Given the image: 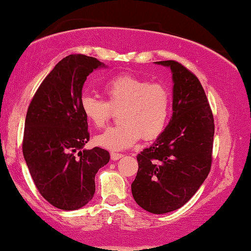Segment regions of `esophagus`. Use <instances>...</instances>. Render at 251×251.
Masks as SVG:
<instances>
[{"label":"esophagus","mask_w":251,"mask_h":251,"mask_svg":"<svg viewBox=\"0 0 251 251\" xmlns=\"http://www.w3.org/2000/svg\"><path fill=\"white\" fill-rule=\"evenodd\" d=\"M121 157H123V155L120 154V152H114V151L111 152V158L113 159V161H118V159H120Z\"/></svg>","instance_id":"1"}]
</instances>
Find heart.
<instances>
[{
  "mask_svg": "<svg viewBox=\"0 0 251 251\" xmlns=\"http://www.w3.org/2000/svg\"><path fill=\"white\" fill-rule=\"evenodd\" d=\"M103 92L106 100L93 95H83L80 100L83 115L95 128H104L114 111H121V125L99 134L95 138L99 146L122 151L140 138L151 140L164 131L172 108V93L164 83L132 75H119L105 82Z\"/></svg>",
  "mask_w": 251,
  "mask_h": 251,
  "instance_id": "b5f03b06",
  "label": "heart"
}]
</instances>
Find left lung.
<instances>
[{"instance_id":"left-lung-1","label":"left lung","mask_w":251,"mask_h":251,"mask_svg":"<svg viewBox=\"0 0 251 251\" xmlns=\"http://www.w3.org/2000/svg\"><path fill=\"white\" fill-rule=\"evenodd\" d=\"M157 63L172 70L173 114L155 143L138 154L131 191L141 208L165 214L187 204L208 176L215 125L199 79L176 61Z\"/></svg>"}]
</instances>
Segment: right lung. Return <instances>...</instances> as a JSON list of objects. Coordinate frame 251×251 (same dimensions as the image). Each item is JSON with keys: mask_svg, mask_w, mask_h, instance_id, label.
Instances as JSON below:
<instances>
[{"mask_svg": "<svg viewBox=\"0 0 251 251\" xmlns=\"http://www.w3.org/2000/svg\"><path fill=\"white\" fill-rule=\"evenodd\" d=\"M96 57L71 54L47 75L29 104L23 152L31 179L56 208L75 210L92 201L95 176L110 161L103 148L83 150L88 123L80 106L89 74L101 67Z\"/></svg>", "mask_w": 251, "mask_h": 251, "instance_id": "add662e5", "label": "right lung"}]
</instances>
